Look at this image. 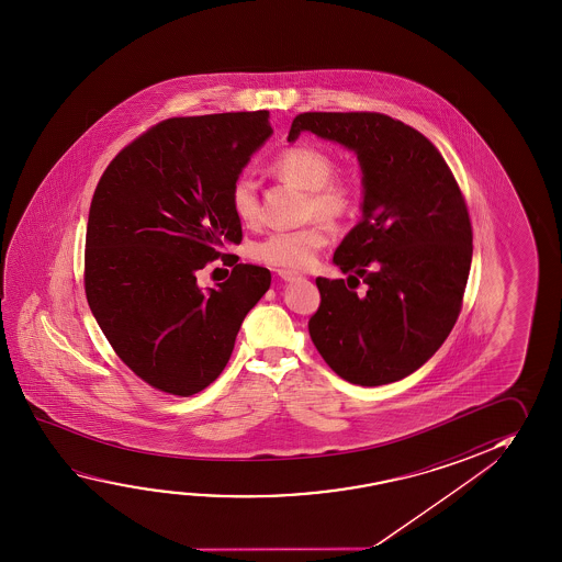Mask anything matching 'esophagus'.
<instances>
[{"mask_svg":"<svg viewBox=\"0 0 562 562\" xmlns=\"http://www.w3.org/2000/svg\"><path fill=\"white\" fill-rule=\"evenodd\" d=\"M278 277L282 278L284 282H294V280L300 278V274L292 272V270H278Z\"/></svg>","mask_w":562,"mask_h":562,"instance_id":"34e87169","label":"esophagus"}]
</instances>
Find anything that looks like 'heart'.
Returning <instances> with one entry per match:
<instances>
[{
    "label": "heart",
    "instance_id": "b5f03b06",
    "mask_svg": "<svg viewBox=\"0 0 562 562\" xmlns=\"http://www.w3.org/2000/svg\"><path fill=\"white\" fill-rule=\"evenodd\" d=\"M270 170L284 182L307 190L304 220H313L300 229L277 231L252 247V257L280 270H305L327 245L329 229L325 222L339 225L359 210V188L345 176L335 175V158L313 145H295L278 153ZM231 210L243 225H257L260 200L257 182L239 176L229 192Z\"/></svg>",
    "mask_w": 562,
    "mask_h": 562
}]
</instances>
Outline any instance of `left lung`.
<instances>
[{
  "mask_svg": "<svg viewBox=\"0 0 562 562\" xmlns=\"http://www.w3.org/2000/svg\"><path fill=\"white\" fill-rule=\"evenodd\" d=\"M302 131L355 150L364 182L362 222L333 257L349 278L315 280L322 304L310 337L350 384L396 382L431 359L459 319L472 260L464 195L431 140L384 113L307 111L288 140Z\"/></svg>",
  "mask_w": 562,
  "mask_h": 562,
  "instance_id": "left-lung-1",
  "label": "left lung"
}]
</instances>
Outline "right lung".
<instances>
[{"instance_id":"add662e5","label":"right lung","mask_w":562,"mask_h":562,"mask_svg":"<svg viewBox=\"0 0 562 562\" xmlns=\"http://www.w3.org/2000/svg\"><path fill=\"white\" fill-rule=\"evenodd\" d=\"M268 111L172 117L105 168L93 192L83 288L115 355L158 392L188 397L222 374L245 315L270 288L239 265L229 192L272 133ZM222 257L232 277L202 291L196 272Z\"/></svg>"}]
</instances>
